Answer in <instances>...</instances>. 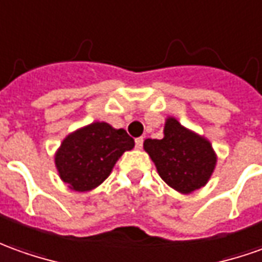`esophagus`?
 <instances>
[{
  "label": "esophagus",
  "instance_id": "obj_1",
  "mask_svg": "<svg viewBox=\"0 0 262 262\" xmlns=\"http://www.w3.org/2000/svg\"><path fill=\"white\" fill-rule=\"evenodd\" d=\"M142 142H144V138L142 137H138V138H135V147L138 149L142 148Z\"/></svg>",
  "mask_w": 262,
  "mask_h": 262
}]
</instances>
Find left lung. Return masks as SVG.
I'll return each mask as SVG.
<instances>
[{
	"label": "left lung",
	"mask_w": 262,
	"mask_h": 262,
	"mask_svg": "<svg viewBox=\"0 0 262 262\" xmlns=\"http://www.w3.org/2000/svg\"><path fill=\"white\" fill-rule=\"evenodd\" d=\"M144 149L162 180L181 194H191L204 187L217 165L211 142L181 125L174 117L165 120L161 140L147 138Z\"/></svg>",
	"instance_id": "obj_1"
}]
</instances>
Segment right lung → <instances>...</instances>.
Returning <instances> with one entry per match:
<instances>
[{"mask_svg":"<svg viewBox=\"0 0 262 262\" xmlns=\"http://www.w3.org/2000/svg\"><path fill=\"white\" fill-rule=\"evenodd\" d=\"M134 145L125 129L95 121L62 140L55 152V167L68 188L85 192L104 183L118 158Z\"/></svg>","mask_w":262,"mask_h":262,"instance_id":"obj_1","label":"right lung"}]
</instances>
